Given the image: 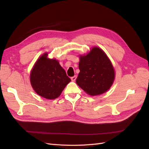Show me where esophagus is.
Here are the masks:
<instances>
[{
  "instance_id": "obj_1",
  "label": "esophagus",
  "mask_w": 149,
  "mask_h": 149,
  "mask_svg": "<svg viewBox=\"0 0 149 149\" xmlns=\"http://www.w3.org/2000/svg\"><path fill=\"white\" fill-rule=\"evenodd\" d=\"M76 78H77V76H73V77L71 78V79L72 81H74L76 79Z\"/></svg>"
}]
</instances>
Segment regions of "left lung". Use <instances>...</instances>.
<instances>
[{
    "instance_id": "left-lung-1",
    "label": "left lung",
    "mask_w": 149,
    "mask_h": 149,
    "mask_svg": "<svg viewBox=\"0 0 149 149\" xmlns=\"http://www.w3.org/2000/svg\"><path fill=\"white\" fill-rule=\"evenodd\" d=\"M79 73L76 82L89 95H100L110 88L114 80L113 66L100 48L94 47L86 56H80Z\"/></svg>"
}]
</instances>
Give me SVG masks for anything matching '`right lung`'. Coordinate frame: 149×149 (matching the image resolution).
Listing matches in <instances>:
<instances>
[{
    "instance_id": "obj_1",
    "label": "right lung",
    "mask_w": 149,
    "mask_h": 149,
    "mask_svg": "<svg viewBox=\"0 0 149 149\" xmlns=\"http://www.w3.org/2000/svg\"><path fill=\"white\" fill-rule=\"evenodd\" d=\"M47 56L44 54L36 62L30 73V82L38 95L54 100L60 96L71 79L59 62L48 59Z\"/></svg>"
}]
</instances>
